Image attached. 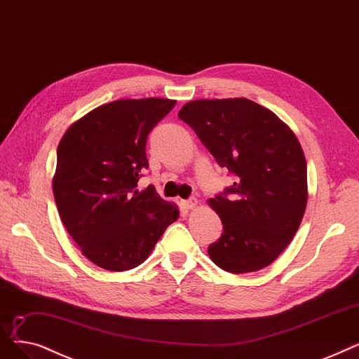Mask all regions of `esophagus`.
Listing matches in <instances>:
<instances>
[{
    "instance_id": "obj_1",
    "label": "esophagus",
    "mask_w": 359,
    "mask_h": 359,
    "mask_svg": "<svg viewBox=\"0 0 359 359\" xmlns=\"http://www.w3.org/2000/svg\"><path fill=\"white\" fill-rule=\"evenodd\" d=\"M182 204L185 206V209H190L191 210V209H196L198 206V201H197L196 197H191L189 200H185Z\"/></svg>"
}]
</instances>
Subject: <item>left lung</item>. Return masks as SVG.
Instances as JSON below:
<instances>
[{"label": "left lung", "mask_w": 359, "mask_h": 359, "mask_svg": "<svg viewBox=\"0 0 359 359\" xmlns=\"http://www.w3.org/2000/svg\"><path fill=\"white\" fill-rule=\"evenodd\" d=\"M178 116L236 177L209 200L224 225L208 250L212 262L235 275L267 267L292 241L309 200L297 135L276 114L245 97L191 100Z\"/></svg>", "instance_id": "obj_1"}]
</instances>
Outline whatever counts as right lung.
Wrapping results in <instances>:
<instances>
[{
  "mask_svg": "<svg viewBox=\"0 0 359 359\" xmlns=\"http://www.w3.org/2000/svg\"><path fill=\"white\" fill-rule=\"evenodd\" d=\"M177 104L119 99L88 112L64 133L53 191L62 224L93 264L124 271L142 264L180 210L149 185L147 135Z\"/></svg>",
  "mask_w": 359,
  "mask_h": 359,
  "instance_id": "add662e5",
  "label": "right lung"
}]
</instances>
